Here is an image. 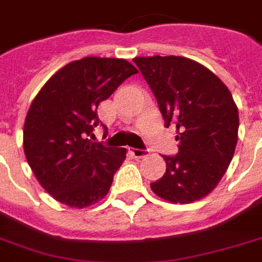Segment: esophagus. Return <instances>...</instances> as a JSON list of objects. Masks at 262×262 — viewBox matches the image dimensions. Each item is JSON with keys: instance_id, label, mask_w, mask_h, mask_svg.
<instances>
[{"instance_id": "1", "label": "esophagus", "mask_w": 262, "mask_h": 262, "mask_svg": "<svg viewBox=\"0 0 262 262\" xmlns=\"http://www.w3.org/2000/svg\"><path fill=\"white\" fill-rule=\"evenodd\" d=\"M130 154L133 155V158L136 159H141L144 156L148 155V151H144V149H137V148H130Z\"/></svg>"}]
</instances>
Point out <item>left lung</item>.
<instances>
[{
	"instance_id": "left-lung-1",
	"label": "left lung",
	"mask_w": 262,
	"mask_h": 262,
	"mask_svg": "<svg viewBox=\"0 0 262 262\" xmlns=\"http://www.w3.org/2000/svg\"><path fill=\"white\" fill-rule=\"evenodd\" d=\"M155 95L164 126L177 129V156H163L166 172L152 191L172 204H189L211 193L227 171L238 141L239 115L226 84L186 57H136Z\"/></svg>"
}]
</instances>
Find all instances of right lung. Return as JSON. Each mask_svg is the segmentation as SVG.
Returning <instances> with one entry per match:
<instances>
[{"mask_svg": "<svg viewBox=\"0 0 262 262\" xmlns=\"http://www.w3.org/2000/svg\"><path fill=\"white\" fill-rule=\"evenodd\" d=\"M137 73L122 58L85 57L55 72L27 113L23 145L42 187L59 203L85 208L110 190L126 148L94 143L98 106Z\"/></svg>", "mask_w": 262, "mask_h": 262, "instance_id": "add662e5", "label": "right lung"}]
</instances>
